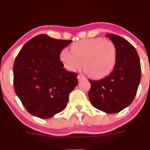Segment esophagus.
<instances>
[{
    "label": "esophagus",
    "instance_id": "34e87169",
    "mask_svg": "<svg viewBox=\"0 0 150 150\" xmlns=\"http://www.w3.org/2000/svg\"><path fill=\"white\" fill-rule=\"evenodd\" d=\"M78 81H81V80L85 79V77L83 75H78Z\"/></svg>",
    "mask_w": 150,
    "mask_h": 150
}]
</instances>
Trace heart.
Wrapping results in <instances>:
<instances>
[{
  "instance_id": "obj_1",
  "label": "heart",
  "mask_w": 150,
  "mask_h": 150,
  "mask_svg": "<svg viewBox=\"0 0 150 150\" xmlns=\"http://www.w3.org/2000/svg\"><path fill=\"white\" fill-rule=\"evenodd\" d=\"M60 60L68 70L76 71L82 65L91 78L100 79L112 72L117 61V48L102 38L85 39L71 46V52L63 49Z\"/></svg>"
}]
</instances>
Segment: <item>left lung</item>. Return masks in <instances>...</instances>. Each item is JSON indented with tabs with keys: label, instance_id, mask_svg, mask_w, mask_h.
I'll return each mask as SVG.
<instances>
[{
	"label": "left lung",
	"instance_id": "8db88e82",
	"mask_svg": "<svg viewBox=\"0 0 150 150\" xmlns=\"http://www.w3.org/2000/svg\"><path fill=\"white\" fill-rule=\"evenodd\" d=\"M107 36L117 48L115 66L104 79L88 80V97L95 108L106 113H117L135 98L141 81L140 60L137 50L128 40L115 34Z\"/></svg>",
	"mask_w": 150,
	"mask_h": 150
}]
</instances>
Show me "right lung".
Wrapping results in <instances>:
<instances>
[{"label":"right lung","mask_w":150,"mask_h":150,"mask_svg":"<svg viewBox=\"0 0 150 150\" xmlns=\"http://www.w3.org/2000/svg\"><path fill=\"white\" fill-rule=\"evenodd\" d=\"M71 42L38 35L24 45L15 59V93L35 117L50 118L63 111L69 93L78 83V74L64 69L59 58Z\"/></svg>","instance_id":"obj_1"}]
</instances>
